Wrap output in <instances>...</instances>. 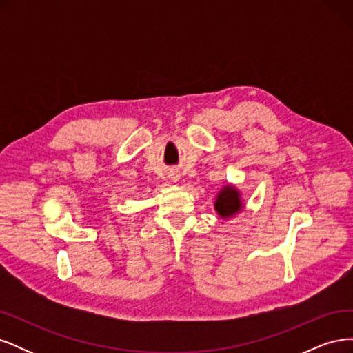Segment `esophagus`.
I'll use <instances>...</instances> for the list:
<instances>
[{
    "label": "esophagus",
    "instance_id": "34e87169",
    "mask_svg": "<svg viewBox=\"0 0 353 353\" xmlns=\"http://www.w3.org/2000/svg\"><path fill=\"white\" fill-rule=\"evenodd\" d=\"M175 179H176V178H175Z\"/></svg>",
    "mask_w": 353,
    "mask_h": 353
}]
</instances>
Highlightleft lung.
Instances as JSON below:
<instances>
[{
  "label": "left lung",
  "instance_id": "left-lung-1",
  "mask_svg": "<svg viewBox=\"0 0 353 353\" xmlns=\"http://www.w3.org/2000/svg\"><path fill=\"white\" fill-rule=\"evenodd\" d=\"M241 208L243 203L240 199V191L236 187L225 185L219 191L215 201V210L219 216L231 218L237 212H240Z\"/></svg>",
  "mask_w": 353,
  "mask_h": 353
}]
</instances>
